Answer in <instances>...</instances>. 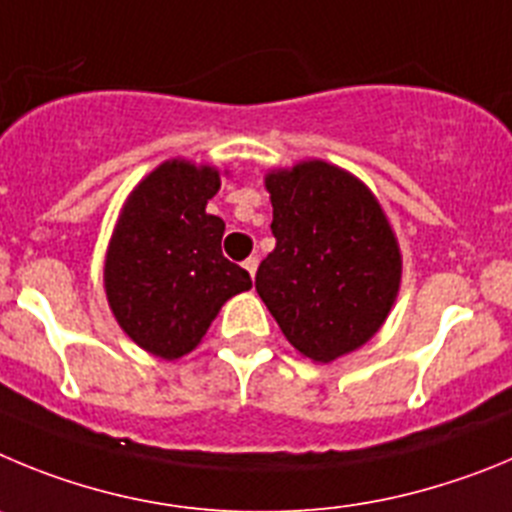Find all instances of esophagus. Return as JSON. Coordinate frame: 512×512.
<instances>
[{
    "mask_svg": "<svg viewBox=\"0 0 512 512\" xmlns=\"http://www.w3.org/2000/svg\"><path fill=\"white\" fill-rule=\"evenodd\" d=\"M242 265H245V270H247V273H250L252 278H255V273H257V265H260V260H257V257H247V260L242 262Z\"/></svg>",
    "mask_w": 512,
    "mask_h": 512,
    "instance_id": "obj_1",
    "label": "esophagus"
}]
</instances>
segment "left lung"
Masks as SVG:
<instances>
[{"label": "left lung", "mask_w": 512, "mask_h": 512, "mask_svg": "<svg viewBox=\"0 0 512 512\" xmlns=\"http://www.w3.org/2000/svg\"><path fill=\"white\" fill-rule=\"evenodd\" d=\"M275 250L255 288L303 357L331 362L375 334L398 296L400 252L365 183L324 160L265 178Z\"/></svg>", "instance_id": "1"}]
</instances>
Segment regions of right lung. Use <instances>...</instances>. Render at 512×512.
<instances>
[{
	"mask_svg": "<svg viewBox=\"0 0 512 512\" xmlns=\"http://www.w3.org/2000/svg\"><path fill=\"white\" fill-rule=\"evenodd\" d=\"M209 165L170 160L124 204L104 265V288L119 326L155 357L178 359L201 342L250 273L222 255L224 222L206 214L219 191Z\"/></svg>",
	"mask_w": 512,
	"mask_h": 512,
	"instance_id": "add662e5",
	"label": "right lung"
}]
</instances>
